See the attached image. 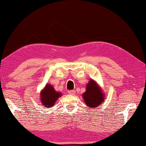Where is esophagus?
<instances>
[{"label": "esophagus", "instance_id": "34e87169", "mask_svg": "<svg viewBox=\"0 0 146 146\" xmlns=\"http://www.w3.org/2000/svg\"><path fill=\"white\" fill-rule=\"evenodd\" d=\"M76 92L74 90H69L68 91V94L70 95H74Z\"/></svg>", "mask_w": 146, "mask_h": 146}]
</instances>
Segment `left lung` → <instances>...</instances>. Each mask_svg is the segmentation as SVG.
I'll return each mask as SVG.
<instances>
[{
  "label": "left lung",
  "mask_w": 146,
  "mask_h": 146,
  "mask_svg": "<svg viewBox=\"0 0 146 146\" xmlns=\"http://www.w3.org/2000/svg\"><path fill=\"white\" fill-rule=\"evenodd\" d=\"M82 97L86 104L91 108H96L104 99L101 88L92 80L87 84L86 91L83 94Z\"/></svg>",
  "instance_id": "obj_1"
}]
</instances>
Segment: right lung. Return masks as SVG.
Listing matches in <instances>:
<instances>
[{
    "label": "right lung",
    "instance_id": "right-lung-1",
    "mask_svg": "<svg viewBox=\"0 0 146 146\" xmlns=\"http://www.w3.org/2000/svg\"><path fill=\"white\" fill-rule=\"evenodd\" d=\"M60 96L61 93L56 92L52 86L47 84L40 93L41 102L46 108L52 107Z\"/></svg>",
    "mask_w": 146,
    "mask_h": 146
}]
</instances>
